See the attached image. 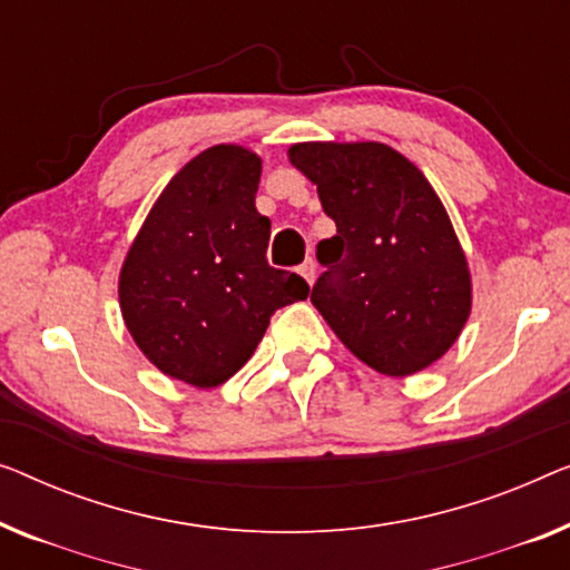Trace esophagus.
I'll return each instance as SVG.
<instances>
[{
  "label": "esophagus",
  "instance_id": "34e87169",
  "mask_svg": "<svg viewBox=\"0 0 570 570\" xmlns=\"http://www.w3.org/2000/svg\"><path fill=\"white\" fill-rule=\"evenodd\" d=\"M301 275H303V279H305V283H308V285L316 283V262L305 259L303 265H301Z\"/></svg>",
  "mask_w": 570,
  "mask_h": 570
}]
</instances>
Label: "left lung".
<instances>
[{
	"label": "left lung",
	"instance_id": "8db88e82",
	"mask_svg": "<svg viewBox=\"0 0 570 570\" xmlns=\"http://www.w3.org/2000/svg\"><path fill=\"white\" fill-rule=\"evenodd\" d=\"M287 159L318 189L336 234L311 303L354 357L387 377L426 370L473 305L463 246L422 169L377 141H305Z\"/></svg>",
	"mask_w": 570,
	"mask_h": 570
}]
</instances>
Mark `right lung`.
Segmentation results:
<instances>
[{"mask_svg": "<svg viewBox=\"0 0 570 570\" xmlns=\"http://www.w3.org/2000/svg\"><path fill=\"white\" fill-rule=\"evenodd\" d=\"M259 175L252 148H205L156 197L120 267V313L138 350L203 391L246 365L272 313L308 298L303 277L267 265Z\"/></svg>", "mask_w": 570, "mask_h": 570, "instance_id": "1", "label": "right lung"}]
</instances>
